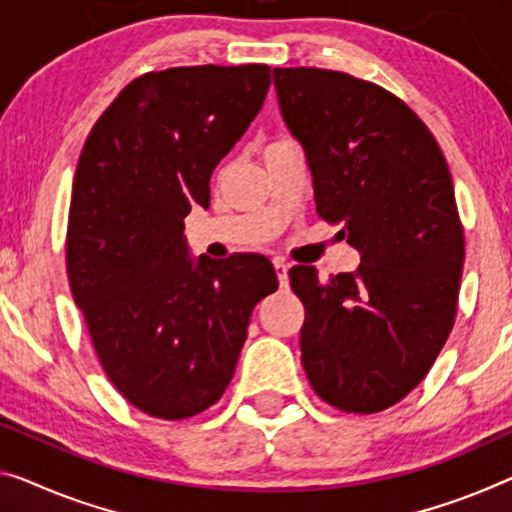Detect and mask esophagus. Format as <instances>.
I'll return each mask as SVG.
<instances>
[{"label":"esophagus","instance_id":"34e87169","mask_svg":"<svg viewBox=\"0 0 512 512\" xmlns=\"http://www.w3.org/2000/svg\"><path fill=\"white\" fill-rule=\"evenodd\" d=\"M288 263L283 258H274V272H277V279L281 286H288Z\"/></svg>","mask_w":512,"mask_h":512}]
</instances>
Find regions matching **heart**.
Instances as JSON below:
<instances>
[{
  "label": "heart",
  "mask_w": 512,
  "mask_h": 512,
  "mask_svg": "<svg viewBox=\"0 0 512 512\" xmlns=\"http://www.w3.org/2000/svg\"><path fill=\"white\" fill-rule=\"evenodd\" d=\"M274 144H283V141H274ZM274 144H270V146H274Z\"/></svg>",
  "instance_id": "obj_1"
}]
</instances>
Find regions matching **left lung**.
Listing matches in <instances>:
<instances>
[{"instance_id":"left-lung-1","label":"left lung","mask_w":512,"mask_h":512,"mask_svg":"<svg viewBox=\"0 0 512 512\" xmlns=\"http://www.w3.org/2000/svg\"><path fill=\"white\" fill-rule=\"evenodd\" d=\"M283 121L304 146L318 215L341 224L357 272L320 283L290 267L304 304L302 364L336 410L403 400L453 329L465 231L444 153L391 91L325 68H274Z\"/></svg>"}]
</instances>
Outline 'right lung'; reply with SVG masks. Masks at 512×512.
<instances>
[{"label": "right lung", "mask_w": 512, "mask_h": 512, "mask_svg": "<svg viewBox=\"0 0 512 512\" xmlns=\"http://www.w3.org/2000/svg\"><path fill=\"white\" fill-rule=\"evenodd\" d=\"M270 89V66L139 75L84 141L70 196L66 272L109 382L157 419L208 410L229 387L254 306L277 290L258 254H187L194 203Z\"/></svg>", "instance_id": "obj_1"}]
</instances>
